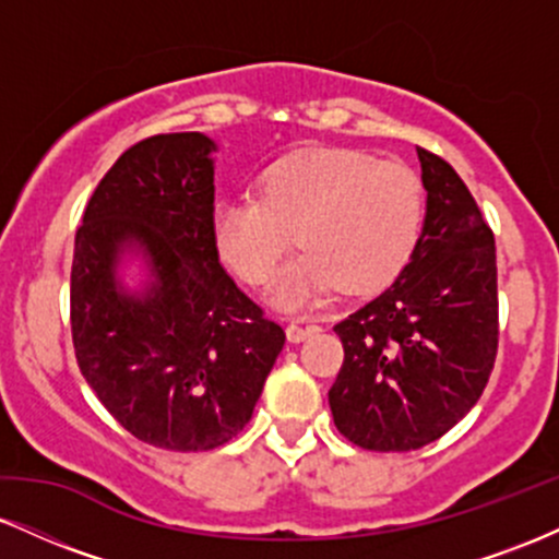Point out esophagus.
Here are the masks:
<instances>
[{"mask_svg":"<svg viewBox=\"0 0 559 559\" xmlns=\"http://www.w3.org/2000/svg\"><path fill=\"white\" fill-rule=\"evenodd\" d=\"M316 331H318V325H301V323H288L286 325V336H288V342H292V344L305 342V338L312 336Z\"/></svg>","mask_w":559,"mask_h":559,"instance_id":"obj_1","label":"esophagus"}]
</instances>
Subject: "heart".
<instances>
[{"mask_svg": "<svg viewBox=\"0 0 559 559\" xmlns=\"http://www.w3.org/2000/svg\"><path fill=\"white\" fill-rule=\"evenodd\" d=\"M426 221L423 183L407 165L357 150H307L275 159L258 181V199L226 197L210 210L217 260L252 288L273 284L281 310L320 305L344 286L370 294L413 260Z\"/></svg>", "mask_w": 559, "mask_h": 559, "instance_id": "heart-1", "label": "heart"}]
</instances>
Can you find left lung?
I'll use <instances>...</instances> for the list:
<instances>
[{"mask_svg": "<svg viewBox=\"0 0 559 559\" xmlns=\"http://www.w3.org/2000/svg\"><path fill=\"white\" fill-rule=\"evenodd\" d=\"M426 221L386 292L333 325L344 365L329 391L352 444L409 452L444 436L480 400L499 342L497 249L463 178L418 150Z\"/></svg>", "mask_w": 559, "mask_h": 559, "instance_id": "8db88e82", "label": "left lung"}]
</instances>
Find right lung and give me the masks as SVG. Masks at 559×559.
Returning a JSON list of instances; mask_svg holds the SVG:
<instances>
[{
    "mask_svg": "<svg viewBox=\"0 0 559 559\" xmlns=\"http://www.w3.org/2000/svg\"><path fill=\"white\" fill-rule=\"evenodd\" d=\"M215 150L197 131L139 141L75 230L70 329L81 373L128 433L173 452L234 439L286 342L210 241ZM128 257L145 265L141 289L124 286Z\"/></svg>",
    "mask_w": 559,
    "mask_h": 559,
    "instance_id": "right-lung-1",
    "label": "right lung"
}]
</instances>
